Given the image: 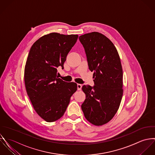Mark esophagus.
Masks as SVG:
<instances>
[{
	"mask_svg": "<svg viewBox=\"0 0 155 155\" xmlns=\"http://www.w3.org/2000/svg\"><path fill=\"white\" fill-rule=\"evenodd\" d=\"M82 87V85L80 84H77V90L78 91H80Z\"/></svg>",
	"mask_w": 155,
	"mask_h": 155,
	"instance_id": "34e87169",
	"label": "esophagus"
}]
</instances>
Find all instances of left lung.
<instances>
[{
    "label": "left lung",
    "instance_id": "1",
    "mask_svg": "<svg viewBox=\"0 0 155 155\" xmlns=\"http://www.w3.org/2000/svg\"><path fill=\"white\" fill-rule=\"evenodd\" d=\"M89 69L93 71L94 86L82 87L86 99L81 109L86 119L100 126L108 123L117 113L123 96V71L117 50L105 35L93 31L81 35Z\"/></svg>",
    "mask_w": 155,
    "mask_h": 155
}]
</instances>
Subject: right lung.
<instances>
[{"mask_svg": "<svg viewBox=\"0 0 155 155\" xmlns=\"http://www.w3.org/2000/svg\"><path fill=\"white\" fill-rule=\"evenodd\" d=\"M77 35L51 33L31 46L25 68L27 93L37 114L47 122L62 117L77 89L75 83H67L58 76L66 58L76 43Z\"/></svg>", "mask_w": 155, "mask_h": 155, "instance_id": "obj_1", "label": "right lung"}]
</instances>
